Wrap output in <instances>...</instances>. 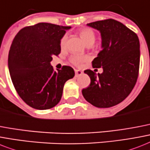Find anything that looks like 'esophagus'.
Returning <instances> with one entry per match:
<instances>
[{
	"mask_svg": "<svg viewBox=\"0 0 150 150\" xmlns=\"http://www.w3.org/2000/svg\"><path fill=\"white\" fill-rule=\"evenodd\" d=\"M75 76L76 77H78V76H79V75H81L82 74H83V72L81 71H80V70H75Z\"/></svg>",
	"mask_w": 150,
	"mask_h": 150,
	"instance_id": "1",
	"label": "esophagus"
}]
</instances>
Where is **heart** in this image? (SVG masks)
Returning <instances> with one entry per match:
<instances>
[{"label":"heart","instance_id":"1","mask_svg":"<svg viewBox=\"0 0 150 150\" xmlns=\"http://www.w3.org/2000/svg\"><path fill=\"white\" fill-rule=\"evenodd\" d=\"M79 35H80V37L81 38L82 41H84V43L86 44V45H92L93 43L95 42V40H96V35H95V33L91 30V29L88 28H84L81 29V31H79ZM67 41V35H64L62 39H61V47L63 48L64 47L65 45H66ZM87 57L86 56H81V55H73L71 56L70 60H71V63H73L75 65H81V63L84 62L85 61L87 60Z\"/></svg>","mask_w":150,"mask_h":150}]
</instances>
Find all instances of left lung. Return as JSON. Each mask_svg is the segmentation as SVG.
<instances>
[{
	"label": "left lung",
	"mask_w": 150,
	"mask_h": 150,
	"mask_svg": "<svg viewBox=\"0 0 150 150\" xmlns=\"http://www.w3.org/2000/svg\"><path fill=\"white\" fill-rule=\"evenodd\" d=\"M99 31L101 52L92 61L93 68H103L98 75L86 70L90 86L81 92L87 102L98 108H109L125 99L133 89L139 69L140 50L138 36L113 19L87 24Z\"/></svg>",
	"instance_id": "left-lung-1"
}]
</instances>
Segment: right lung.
<instances>
[{"instance_id":"right-lung-1","label":"right lung","mask_w":150,"mask_h":150,"mask_svg":"<svg viewBox=\"0 0 150 150\" xmlns=\"http://www.w3.org/2000/svg\"><path fill=\"white\" fill-rule=\"evenodd\" d=\"M71 28L38 23L21 29L12 41L8 54L10 75L19 96L34 109L55 106L64 83L75 76L71 67L55 71L51 64L52 56L61 52L62 38Z\"/></svg>"}]
</instances>
